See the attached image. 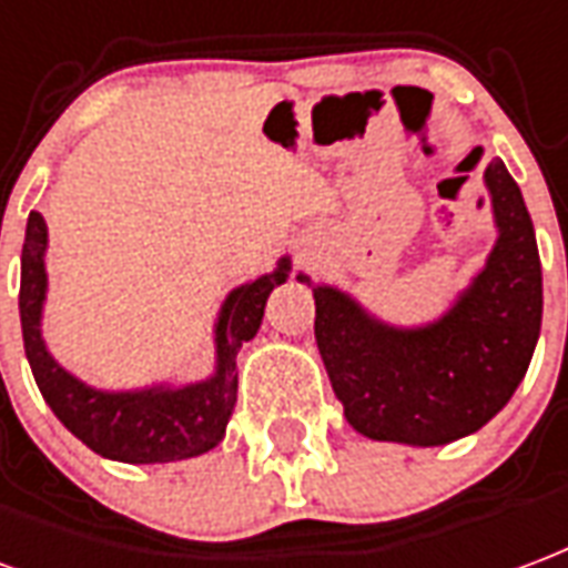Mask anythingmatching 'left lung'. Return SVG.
<instances>
[{
  "mask_svg": "<svg viewBox=\"0 0 568 568\" xmlns=\"http://www.w3.org/2000/svg\"><path fill=\"white\" fill-rule=\"evenodd\" d=\"M497 243L448 313L394 327L334 285H313L316 343L346 422L379 443L445 445L511 400L541 327V262L518 183L485 168ZM310 283V276H297Z\"/></svg>",
  "mask_w": 568,
  "mask_h": 568,
  "instance_id": "8db88e82",
  "label": "left lung"
}]
</instances>
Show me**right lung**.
Listing matches in <instances>:
<instances>
[{"label": "right lung", "mask_w": 568, "mask_h": 568, "mask_svg": "<svg viewBox=\"0 0 568 568\" xmlns=\"http://www.w3.org/2000/svg\"><path fill=\"white\" fill-rule=\"evenodd\" d=\"M48 225L41 213H29L27 241L20 255V325L23 348L41 397L53 415L87 448L123 464H171L210 452L222 443L237 403V352L258 334L264 304L276 285L288 280L292 262L280 258L276 271L237 285L220 310L213 339L216 367L207 379L183 388L153 385L141 390L92 388L60 367L41 337V310L48 297Z\"/></svg>", "instance_id": "right-lung-1"}]
</instances>
